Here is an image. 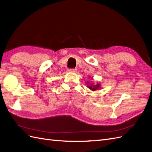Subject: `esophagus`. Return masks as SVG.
<instances>
[{
    "instance_id": "1",
    "label": "esophagus",
    "mask_w": 152,
    "mask_h": 152,
    "mask_svg": "<svg viewBox=\"0 0 152 152\" xmlns=\"http://www.w3.org/2000/svg\"><path fill=\"white\" fill-rule=\"evenodd\" d=\"M76 69H68V71H69V72H76Z\"/></svg>"
}]
</instances>
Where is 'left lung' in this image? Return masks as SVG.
I'll return each mask as SVG.
<instances>
[{
  "mask_svg": "<svg viewBox=\"0 0 152 152\" xmlns=\"http://www.w3.org/2000/svg\"><path fill=\"white\" fill-rule=\"evenodd\" d=\"M99 87V84H97L96 85H93L92 84H91V86H88V88L91 89L92 91H96Z\"/></svg>",
  "mask_w": 152,
  "mask_h": 152,
  "instance_id": "8db88e82",
  "label": "left lung"
}]
</instances>
